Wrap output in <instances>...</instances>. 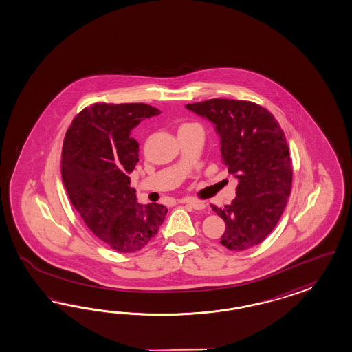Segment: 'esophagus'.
I'll list each match as a JSON object with an SVG mask.
<instances>
[{"label": "esophagus", "instance_id": "1", "mask_svg": "<svg viewBox=\"0 0 352 352\" xmlns=\"http://www.w3.org/2000/svg\"><path fill=\"white\" fill-rule=\"evenodd\" d=\"M181 204H186V205H190V208H193L195 210H202L205 209V204L201 202L199 200H195V199H182Z\"/></svg>", "mask_w": 352, "mask_h": 352}]
</instances>
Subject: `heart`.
Here are the masks:
<instances>
[{"label": "heart", "mask_w": 352, "mask_h": 352, "mask_svg": "<svg viewBox=\"0 0 352 352\" xmlns=\"http://www.w3.org/2000/svg\"><path fill=\"white\" fill-rule=\"evenodd\" d=\"M190 125H193V124H184V125H182L181 128H186V126H190Z\"/></svg>", "instance_id": "obj_1"}]
</instances>
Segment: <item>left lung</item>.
I'll list each match as a JSON object with an SVG mask.
<instances>
[{
	"label": "left lung",
	"mask_w": 352,
	"mask_h": 352,
	"mask_svg": "<svg viewBox=\"0 0 352 352\" xmlns=\"http://www.w3.org/2000/svg\"><path fill=\"white\" fill-rule=\"evenodd\" d=\"M215 124L224 165L237 178L236 199L224 209L211 205L226 221L220 243L245 251L263 242L285 211L292 188V162L285 135L263 106L212 98L186 104Z\"/></svg>",
	"instance_id": "obj_1"
}]
</instances>
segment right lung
Here are the masks:
<instances>
[{
    "instance_id": "obj_1",
    "label": "right lung",
    "mask_w": 352,
    "mask_h": 352,
    "mask_svg": "<svg viewBox=\"0 0 352 352\" xmlns=\"http://www.w3.org/2000/svg\"><path fill=\"white\" fill-rule=\"evenodd\" d=\"M160 110L146 104H94L76 115L61 152L67 196L87 227L118 252H134L156 236L168 209L137 202L129 173L138 162L132 131Z\"/></svg>"
}]
</instances>
